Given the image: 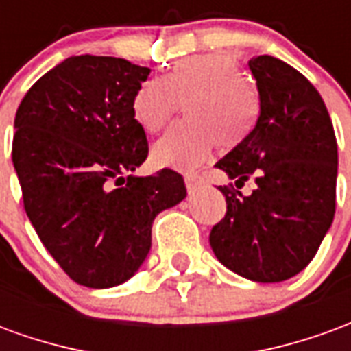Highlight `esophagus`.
Listing matches in <instances>:
<instances>
[{
  "label": "esophagus",
  "mask_w": 351,
  "mask_h": 351,
  "mask_svg": "<svg viewBox=\"0 0 351 351\" xmlns=\"http://www.w3.org/2000/svg\"><path fill=\"white\" fill-rule=\"evenodd\" d=\"M184 182H186L188 193H193V191H197V188L201 186V176H199L197 173H186V175H184Z\"/></svg>",
  "instance_id": "34e87169"
}]
</instances>
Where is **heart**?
<instances>
[{
	"label": "heart",
	"instance_id": "b5f03b06",
	"mask_svg": "<svg viewBox=\"0 0 351 351\" xmlns=\"http://www.w3.org/2000/svg\"><path fill=\"white\" fill-rule=\"evenodd\" d=\"M182 105L188 120L173 125L152 148L158 165L180 171L199 167L216 145L221 150L241 145L259 110L237 60L223 52L186 58L167 77L143 82L131 99V114L143 130L158 133Z\"/></svg>",
	"mask_w": 351,
	"mask_h": 351
}]
</instances>
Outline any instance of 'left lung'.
<instances>
[{
    "mask_svg": "<svg viewBox=\"0 0 351 351\" xmlns=\"http://www.w3.org/2000/svg\"><path fill=\"white\" fill-rule=\"evenodd\" d=\"M259 116L243 143L216 167L242 187L220 186L228 213L210 231L214 256L254 282H282L316 256L335 216L337 138L322 95L278 58H252Z\"/></svg>",
    "mask_w": 351,
    "mask_h": 351,
    "instance_id": "left-lung-1",
    "label": "left lung"
}]
</instances>
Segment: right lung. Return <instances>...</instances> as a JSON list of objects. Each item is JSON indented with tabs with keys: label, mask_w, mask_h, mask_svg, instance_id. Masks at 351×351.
<instances>
[{
	"label": "right lung",
	"mask_w": 351,
	"mask_h": 351,
	"mask_svg": "<svg viewBox=\"0 0 351 351\" xmlns=\"http://www.w3.org/2000/svg\"><path fill=\"white\" fill-rule=\"evenodd\" d=\"M148 75L122 58L71 56L27 90L14 116L12 165L27 218L80 286L130 280L150 252L154 218L186 197L173 169L133 175L148 141L131 99Z\"/></svg>",
	"instance_id": "right-lung-1"
}]
</instances>
